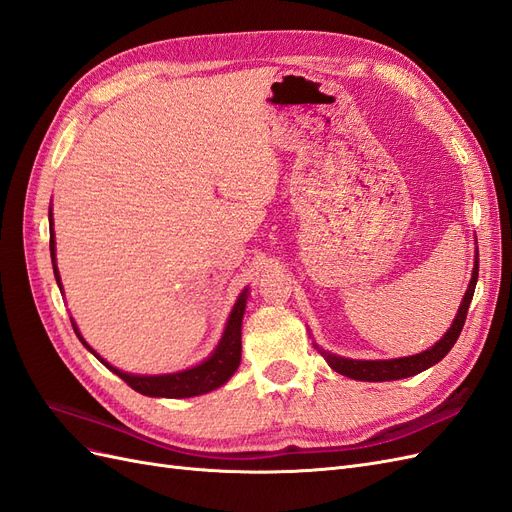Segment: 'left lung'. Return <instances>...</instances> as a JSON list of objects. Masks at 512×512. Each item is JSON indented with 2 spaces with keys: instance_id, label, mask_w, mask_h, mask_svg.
I'll return each mask as SVG.
<instances>
[{
  "instance_id": "left-lung-1",
  "label": "left lung",
  "mask_w": 512,
  "mask_h": 512,
  "mask_svg": "<svg viewBox=\"0 0 512 512\" xmlns=\"http://www.w3.org/2000/svg\"><path fill=\"white\" fill-rule=\"evenodd\" d=\"M476 280H478V260L472 271V280L470 286L466 290V297H463V303L459 307V312L455 316L453 327L446 331V335L440 339L436 346H431L429 350L414 354V356H404V359H391V361H354V359H342V356H335L320 350V354L327 359V363L346 378L352 380H363V382H386V380H399V378H408V376H416L425 371L427 367L436 365L438 361H442L444 356L448 354L457 342V337L466 324L468 318V307L470 301L474 297V288H476Z\"/></svg>"
}]
</instances>
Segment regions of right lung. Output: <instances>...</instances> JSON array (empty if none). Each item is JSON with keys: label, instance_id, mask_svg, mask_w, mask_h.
<instances>
[{"label": "right lung", "instance_id": "add662e5", "mask_svg": "<svg viewBox=\"0 0 512 512\" xmlns=\"http://www.w3.org/2000/svg\"><path fill=\"white\" fill-rule=\"evenodd\" d=\"M49 218H51V260L55 262L53 215H49ZM53 271H55V280L59 284L57 265H53ZM245 297H247V292L241 294L235 309H232L218 350H215L205 363H200L192 369L179 371V374H168V376H132V374H126V371L115 369L113 365H108L104 359H100V356L85 344V339L79 335V329L74 327V322H72V327H74V333L79 335L81 342L91 352H94L98 359L113 371V374H117L123 382L132 386L136 393L149 395V397H173V399L194 397V395H203V393L218 389V386H222L237 371V367L241 363V320H243V312H245Z\"/></svg>", "mask_w": 512, "mask_h": 512}]
</instances>
